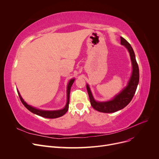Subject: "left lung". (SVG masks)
<instances>
[{
	"label": "left lung",
	"instance_id": "obj_1",
	"mask_svg": "<svg viewBox=\"0 0 159 159\" xmlns=\"http://www.w3.org/2000/svg\"><path fill=\"white\" fill-rule=\"evenodd\" d=\"M120 43L124 45L129 51L132 66L133 72L130 80L128 82V86L124 89L121 91V92L116 95L111 101L107 102H97L95 101L92 93H91L90 89L88 85H86V88L89 97V101L91 106L98 111L102 113H114L123 109L126 107L132 100L134 96L135 91L139 82V69L138 64L137 62L135 53L132 47L128 42L120 37Z\"/></svg>",
	"mask_w": 159,
	"mask_h": 159
}]
</instances>
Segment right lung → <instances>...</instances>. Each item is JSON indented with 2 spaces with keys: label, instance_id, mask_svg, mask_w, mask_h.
I'll list each match as a JSON object with an SVG mask.
<instances>
[{
  "label": "right lung",
  "instance_id": "1",
  "mask_svg": "<svg viewBox=\"0 0 159 159\" xmlns=\"http://www.w3.org/2000/svg\"><path fill=\"white\" fill-rule=\"evenodd\" d=\"M74 80H75L74 79H71L70 81L68 83V88H67V89H67V103H66V105L64 107V108H63L62 110H61L44 111V110H40L36 109V108L28 105L27 103L24 102V101L22 99V97L20 96V93H19V91H18V94H19V96L20 101H21L22 103L24 104V106L26 107L29 111H30L33 113H35L37 115H39V116H43V117H45V118H48V119H55V118H58V117H60V116H62L68 110L69 103H70V89H71V87L73 84Z\"/></svg>",
  "mask_w": 159,
  "mask_h": 159
}]
</instances>
